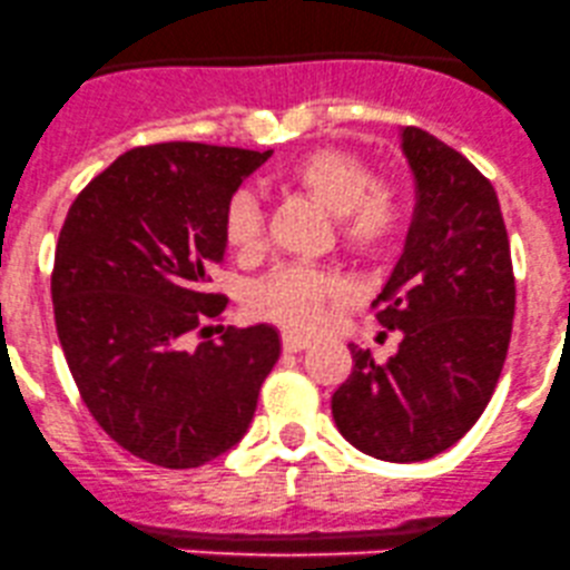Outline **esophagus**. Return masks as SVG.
<instances>
[{"mask_svg": "<svg viewBox=\"0 0 570 570\" xmlns=\"http://www.w3.org/2000/svg\"><path fill=\"white\" fill-rule=\"evenodd\" d=\"M283 347L285 351H304V347H309V336H302V334H293V332H283Z\"/></svg>", "mask_w": 570, "mask_h": 570, "instance_id": "1", "label": "esophagus"}]
</instances>
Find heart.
Instances as JSON below:
<instances>
[{
    "label": "heart",
    "instance_id": "obj_1",
    "mask_svg": "<svg viewBox=\"0 0 570 570\" xmlns=\"http://www.w3.org/2000/svg\"><path fill=\"white\" fill-rule=\"evenodd\" d=\"M279 181L334 214L336 244L353 258H385L407 234L410 195L405 185L375 179L370 163L351 151H304L279 170ZM223 238L236 255H255L261 249L263 209L247 189L236 193L225 206ZM342 296L345 283L326 268L287 266L255 287L253 309L287 328L312 332Z\"/></svg>",
    "mask_w": 570,
    "mask_h": 570
}]
</instances>
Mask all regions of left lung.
<instances>
[{
	"label": "left lung",
	"mask_w": 570,
	"mask_h": 570,
	"mask_svg": "<svg viewBox=\"0 0 570 570\" xmlns=\"http://www.w3.org/2000/svg\"><path fill=\"white\" fill-rule=\"evenodd\" d=\"M415 176L405 253L372 302L400 332L375 361L351 345L353 370L334 391L336 430L364 454L421 462L451 449L481 419L503 372L517 283L492 181L421 127L402 132Z\"/></svg>",
	"instance_id": "obj_1"
}]
</instances>
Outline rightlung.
Masks as SVG:
<instances>
[{
    "label": "right lung",
    "instance_id": "obj_1",
    "mask_svg": "<svg viewBox=\"0 0 570 570\" xmlns=\"http://www.w3.org/2000/svg\"><path fill=\"white\" fill-rule=\"evenodd\" d=\"M272 151L136 146L78 193L51 272L57 334L83 405L144 462L189 470L242 440L279 358L272 326H217L223 214ZM195 333L198 348H187Z\"/></svg>",
    "mask_w": 570,
    "mask_h": 570
}]
</instances>
